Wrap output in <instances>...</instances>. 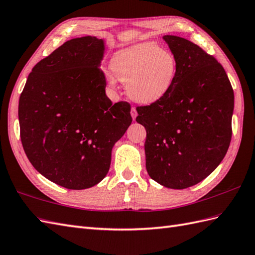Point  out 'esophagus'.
I'll return each mask as SVG.
<instances>
[{
    "mask_svg": "<svg viewBox=\"0 0 255 255\" xmlns=\"http://www.w3.org/2000/svg\"><path fill=\"white\" fill-rule=\"evenodd\" d=\"M130 115H131L132 120L134 121V120H135V117H137V115H138V113H137V110H135L134 108H131V110H130Z\"/></svg>",
    "mask_w": 255,
    "mask_h": 255,
    "instance_id": "obj_1",
    "label": "esophagus"
}]
</instances>
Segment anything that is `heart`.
Instances as JSON below:
<instances>
[{
    "label": "heart",
    "instance_id": "heart-1",
    "mask_svg": "<svg viewBox=\"0 0 255 255\" xmlns=\"http://www.w3.org/2000/svg\"><path fill=\"white\" fill-rule=\"evenodd\" d=\"M104 74L105 84L116 91L120 80L126 84L127 96L139 104L159 102L170 93L178 74V62L168 50L153 42L133 44L117 51Z\"/></svg>",
    "mask_w": 255,
    "mask_h": 255
}]
</instances>
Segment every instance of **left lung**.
I'll return each instance as SVG.
<instances>
[{
  "instance_id": "1",
  "label": "left lung",
  "mask_w": 255,
  "mask_h": 255,
  "mask_svg": "<svg viewBox=\"0 0 255 255\" xmlns=\"http://www.w3.org/2000/svg\"><path fill=\"white\" fill-rule=\"evenodd\" d=\"M178 62L175 85L157 103L137 109L146 130L145 167L166 188L185 189L221 164L232 139L235 97L226 72L191 41L164 35Z\"/></svg>"
}]
</instances>
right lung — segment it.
Wrapping results in <instances>:
<instances>
[{"mask_svg": "<svg viewBox=\"0 0 255 255\" xmlns=\"http://www.w3.org/2000/svg\"><path fill=\"white\" fill-rule=\"evenodd\" d=\"M105 40L75 38L40 61L20 94V139L32 166L73 190L103 180L112 149L132 122L127 102L106 97Z\"/></svg>", "mask_w": 255, "mask_h": 255, "instance_id": "obj_1", "label": "right lung"}]
</instances>
